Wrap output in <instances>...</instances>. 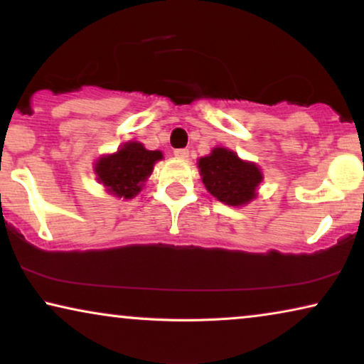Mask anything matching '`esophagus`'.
Segmentation results:
<instances>
[{"instance_id": "obj_1", "label": "esophagus", "mask_w": 364, "mask_h": 364, "mask_svg": "<svg viewBox=\"0 0 364 364\" xmlns=\"http://www.w3.org/2000/svg\"><path fill=\"white\" fill-rule=\"evenodd\" d=\"M173 156H176L177 159H187L188 149H176V151H173Z\"/></svg>"}]
</instances>
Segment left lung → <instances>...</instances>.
<instances>
[{"label": "left lung", "mask_w": 364, "mask_h": 364, "mask_svg": "<svg viewBox=\"0 0 364 364\" xmlns=\"http://www.w3.org/2000/svg\"><path fill=\"white\" fill-rule=\"evenodd\" d=\"M207 191L227 205H243L255 198L262 172L252 162L240 161L235 152L215 147L210 156L198 161Z\"/></svg>", "instance_id": "8db88e82"}]
</instances>
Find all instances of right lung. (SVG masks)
<instances>
[{
	"mask_svg": "<svg viewBox=\"0 0 364 364\" xmlns=\"http://www.w3.org/2000/svg\"><path fill=\"white\" fill-rule=\"evenodd\" d=\"M161 159L162 152L147 151L139 142H127L112 156L101 157L96 164V173L114 196L132 198L141 192L142 183L151 176L154 164Z\"/></svg>",
	"mask_w": 364,
	"mask_h": 364,
	"instance_id": "add662e5",
	"label": "right lung"
}]
</instances>
